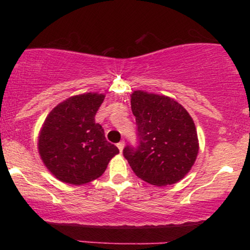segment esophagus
<instances>
[{"label": "esophagus", "mask_w": 250, "mask_h": 250, "mask_svg": "<svg viewBox=\"0 0 250 250\" xmlns=\"http://www.w3.org/2000/svg\"><path fill=\"white\" fill-rule=\"evenodd\" d=\"M124 146H125V142L124 141H121L119 143H117V146H118V149H119V151H123V149H124Z\"/></svg>", "instance_id": "1"}]
</instances>
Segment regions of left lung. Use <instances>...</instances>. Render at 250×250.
Here are the masks:
<instances>
[{
  "instance_id": "1",
  "label": "left lung",
  "mask_w": 250,
  "mask_h": 250,
  "mask_svg": "<svg viewBox=\"0 0 250 250\" xmlns=\"http://www.w3.org/2000/svg\"><path fill=\"white\" fill-rule=\"evenodd\" d=\"M131 98L138 145L126 146L123 155L136 176L152 186L179 182L191 169L199 150L192 118L165 95L135 91Z\"/></svg>"
}]
</instances>
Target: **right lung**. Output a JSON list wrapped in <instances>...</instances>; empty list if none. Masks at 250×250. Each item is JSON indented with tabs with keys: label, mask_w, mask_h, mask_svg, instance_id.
<instances>
[{
	"label": "right lung",
	"mask_w": 250,
	"mask_h": 250,
	"mask_svg": "<svg viewBox=\"0 0 250 250\" xmlns=\"http://www.w3.org/2000/svg\"><path fill=\"white\" fill-rule=\"evenodd\" d=\"M104 95H75L58 104L40 133L39 150L47 169L64 183L81 184L101 176L119 150L107 141L95 114Z\"/></svg>",
	"instance_id": "right-lung-1"
}]
</instances>
